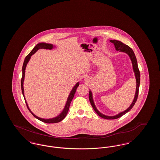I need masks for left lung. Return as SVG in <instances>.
<instances>
[{
  "instance_id": "8db88e82",
  "label": "left lung",
  "mask_w": 160,
  "mask_h": 160,
  "mask_svg": "<svg viewBox=\"0 0 160 160\" xmlns=\"http://www.w3.org/2000/svg\"><path fill=\"white\" fill-rule=\"evenodd\" d=\"M110 41L114 44L115 48L117 51H120V52H125V53L128 54L130 59H131V61L132 64V68H133V70H134L136 78V83H137L136 84V93H135L134 98V100H133L132 104H131V106L126 110L122 112L121 113H119V114H117L116 116H108L102 114L97 110V108H96V107L95 106V104H94V102H93V97H92V92L91 91H89V98L90 102L92 106L93 107V110L98 114V115H99L100 117H101L104 119H118V118L121 117L123 114H126L127 112H128L129 110L134 106L136 102L137 101L138 95L140 82V71H139L138 67L137 59H136L135 54L134 53L133 50L129 47V46L123 44L121 41H118V40H110Z\"/></svg>"
}]
</instances>
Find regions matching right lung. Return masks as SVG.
I'll return each instance as SVG.
<instances>
[{"instance_id":"obj_1","label":"right lung","mask_w":160,"mask_h":160,"mask_svg":"<svg viewBox=\"0 0 160 160\" xmlns=\"http://www.w3.org/2000/svg\"><path fill=\"white\" fill-rule=\"evenodd\" d=\"M53 48V44H47V43H43V42H41V43H39L37 46H35L33 49L30 52V53L25 58L24 61V63H23V68H22V72H23V74H22V80H21V86H22V93H23V97H24V98L25 100V102H26V106L28 108V110H29V112H31L32 114L37 119H38V120L42 121V122H45V123H58V122H61V121H62L65 118V116H67V114L68 113V112L69 110V106H70V104H71V102L72 101V99H73L74 98V94L76 93V91L77 88H78V86H79V82H78L74 86V87L73 88V89H72L71 92H70L68 98L67 99V103L65 104V108H63V111L62 112L61 114H59V116H58L56 118H54L52 119H42V118H39L38 116H37L36 115L33 114L32 112H31L30 108H29L28 105L27 104V102L25 99L24 98V88H23V82H24V76H25V69H26V65L28 63L29 61L31 59V56L32 54L35 53L39 49H41V48H44V49H49V50H51Z\"/></svg>"}]
</instances>
